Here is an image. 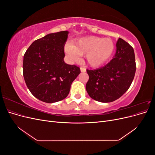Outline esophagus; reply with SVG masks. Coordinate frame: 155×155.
<instances>
[{"instance_id":"obj_1","label":"esophagus","mask_w":155,"mask_h":155,"mask_svg":"<svg viewBox=\"0 0 155 155\" xmlns=\"http://www.w3.org/2000/svg\"><path fill=\"white\" fill-rule=\"evenodd\" d=\"M80 70H81V72H86V70H87L86 68H84V67H81Z\"/></svg>"}]
</instances>
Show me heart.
Returning a JSON list of instances; mask_svg holds the SVG:
<instances>
[{
	"mask_svg": "<svg viewBox=\"0 0 155 155\" xmlns=\"http://www.w3.org/2000/svg\"><path fill=\"white\" fill-rule=\"evenodd\" d=\"M114 50L113 41L109 38L87 36L79 39L74 45L67 44L65 51L74 60L80 55H85L87 61L91 67H97L110 58Z\"/></svg>",
	"mask_w": 155,
	"mask_h": 155,
	"instance_id": "obj_1",
	"label": "heart"
}]
</instances>
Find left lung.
Masks as SVG:
<instances>
[{
  "label": "left lung",
  "mask_w": 155,
  "mask_h": 155,
  "mask_svg": "<svg viewBox=\"0 0 155 155\" xmlns=\"http://www.w3.org/2000/svg\"><path fill=\"white\" fill-rule=\"evenodd\" d=\"M136 68L133 48L119 38L116 54L110 62L104 67L87 70L89 76L87 92L97 101L108 103L118 100L130 87Z\"/></svg>",
  "instance_id": "1"
}]
</instances>
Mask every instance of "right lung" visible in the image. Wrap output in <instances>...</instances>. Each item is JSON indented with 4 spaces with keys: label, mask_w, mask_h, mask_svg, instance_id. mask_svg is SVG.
<instances>
[{
    "label": "right lung",
    "mask_w": 155,
    "mask_h": 155,
    "mask_svg": "<svg viewBox=\"0 0 155 155\" xmlns=\"http://www.w3.org/2000/svg\"><path fill=\"white\" fill-rule=\"evenodd\" d=\"M68 31L50 34L29 46L23 59V76L27 87L37 99L54 103L67 97L79 73L76 65L64 61V46Z\"/></svg>",
    "instance_id": "obj_1"
}]
</instances>
